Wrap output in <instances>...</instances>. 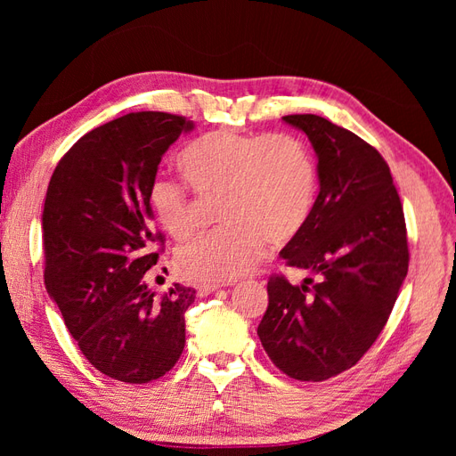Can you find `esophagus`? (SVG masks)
<instances>
[{
  "instance_id": "esophagus-1",
  "label": "esophagus",
  "mask_w": 456,
  "mask_h": 456,
  "mask_svg": "<svg viewBox=\"0 0 456 456\" xmlns=\"http://www.w3.org/2000/svg\"><path fill=\"white\" fill-rule=\"evenodd\" d=\"M220 285H198V297H207L215 293Z\"/></svg>"
}]
</instances>
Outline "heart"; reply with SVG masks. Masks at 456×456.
<instances>
[{
    "instance_id": "obj_1",
    "label": "heart",
    "mask_w": 456,
    "mask_h": 456,
    "mask_svg": "<svg viewBox=\"0 0 456 456\" xmlns=\"http://www.w3.org/2000/svg\"><path fill=\"white\" fill-rule=\"evenodd\" d=\"M186 184L201 200L218 198L223 228L176 253L188 281L224 283L249 272L270 243H285L302 230L317 190L308 144L291 133L215 129L191 141L176 158ZM148 198L161 226L178 241L200 228L196 203L169 181L156 178Z\"/></svg>"
}]
</instances>
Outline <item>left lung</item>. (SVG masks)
<instances>
[{
    "label": "left lung",
    "mask_w": 456,
    "mask_h": 456,
    "mask_svg": "<svg viewBox=\"0 0 456 456\" xmlns=\"http://www.w3.org/2000/svg\"><path fill=\"white\" fill-rule=\"evenodd\" d=\"M283 121L312 142L320 194L280 255L317 281L291 285L273 273L256 333L287 377L322 382L360 362L388 322L409 268L407 228L390 167L375 148L322 116Z\"/></svg>",
    "instance_id": "left-lung-1"
}]
</instances>
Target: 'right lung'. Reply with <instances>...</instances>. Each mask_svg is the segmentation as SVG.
I'll list each match as a JSON object with an SVG mask.
<instances>
[{
  "instance_id": "obj_1",
  "label": "right lung",
  "mask_w": 456,
  "mask_h": 456,
  "mask_svg": "<svg viewBox=\"0 0 456 456\" xmlns=\"http://www.w3.org/2000/svg\"><path fill=\"white\" fill-rule=\"evenodd\" d=\"M191 129L190 119L165 112L108 121L66 151L47 188V293L81 354L119 382L156 380L184 350V312L196 291L175 283L156 295L144 273L163 251L148 190L161 156Z\"/></svg>"
}]
</instances>
